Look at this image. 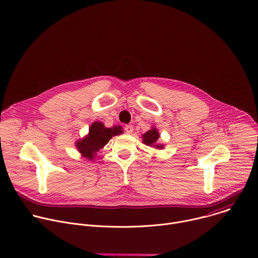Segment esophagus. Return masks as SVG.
Returning a JSON list of instances; mask_svg holds the SVG:
<instances>
[{
  "mask_svg": "<svg viewBox=\"0 0 258 258\" xmlns=\"http://www.w3.org/2000/svg\"><path fill=\"white\" fill-rule=\"evenodd\" d=\"M124 131H125L126 134L131 135V134L134 132V126H133L132 124H127V125L124 126Z\"/></svg>",
  "mask_w": 258,
  "mask_h": 258,
  "instance_id": "esophagus-1",
  "label": "esophagus"
}]
</instances>
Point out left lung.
Listing matches in <instances>:
<instances>
[{
    "instance_id": "left-lung-1",
    "label": "left lung",
    "mask_w": 258,
    "mask_h": 258,
    "mask_svg": "<svg viewBox=\"0 0 258 258\" xmlns=\"http://www.w3.org/2000/svg\"><path fill=\"white\" fill-rule=\"evenodd\" d=\"M158 138H159V134H158L157 130H156V128H152V130L147 132L146 134H144V136H143V142H144L146 145H148V146L154 145L155 147H157L158 149H161V148H163L162 145H155V144H156V141L158 140Z\"/></svg>"
}]
</instances>
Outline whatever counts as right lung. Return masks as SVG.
<instances>
[{
    "label": "right lung",
    "mask_w": 258,
    "mask_h": 258,
    "mask_svg": "<svg viewBox=\"0 0 258 258\" xmlns=\"http://www.w3.org/2000/svg\"><path fill=\"white\" fill-rule=\"evenodd\" d=\"M122 133L120 126H114L112 128L105 127L101 122H94L90 130L89 135L77 143V147L82 155L90 160L95 157V154L109 142L113 136H117Z\"/></svg>",
    "instance_id": "right-lung-1"
}]
</instances>
